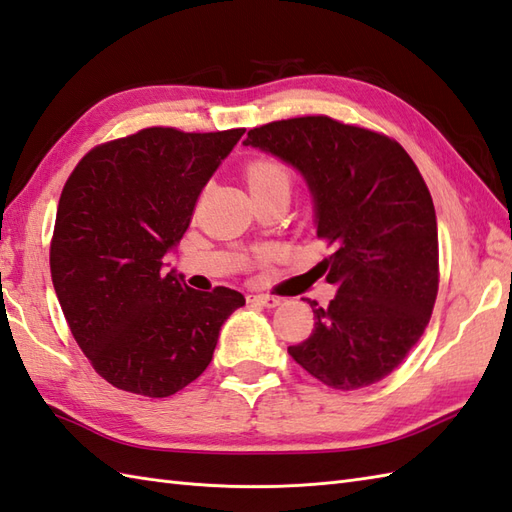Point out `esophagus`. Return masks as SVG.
<instances>
[{
	"label": "esophagus",
	"instance_id": "34e87169",
	"mask_svg": "<svg viewBox=\"0 0 512 512\" xmlns=\"http://www.w3.org/2000/svg\"><path fill=\"white\" fill-rule=\"evenodd\" d=\"M249 302H254V304H260V306H265V309H276V306L280 304V300L278 298H274V295H265V293H256V295H249L247 298Z\"/></svg>",
	"mask_w": 512,
	"mask_h": 512
}]
</instances>
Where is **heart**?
<instances>
[{
	"label": "heart",
	"instance_id": "b5f03b06",
	"mask_svg": "<svg viewBox=\"0 0 512 512\" xmlns=\"http://www.w3.org/2000/svg\"><path fill=\"white\" fill-rule=\"evenodd\" d=\"M245 179H247L249 190L267 188V186H276V184L289 186L287 170L282 168L278 162H271V160H258V162L249 164L245 170Z\"/></svg>",
	"mask_w": 512,
	"mask_h": 512
}]
</instances>
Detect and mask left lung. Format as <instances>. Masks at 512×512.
<instances>
[{
	"label": "left lung",
	"instance_id": "8db88e82",
	"mask_svg": "<svg viewBox=\"0 0 512 512\" xmlns=\"http://www.w3.org/2000/svg\"><path fill=\"white\" fill-rule=\"evenodd\" d=\"M245 146L302 175L337 293L289 355L328 388L357 390L399 366L429 324L438 293V225L429 190L399 142L326 116L265 124Z\"/></svg>",
	"mask_w": 512,
	"mask_h": 512
}]
</instances>
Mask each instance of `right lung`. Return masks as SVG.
<instances>
[{"mask_svg":"<svg viewBox=\"0 0 512 512\" xmlns=\"http://www.w3.org/2000/svg\"><path fill=\"white\" fill-rule=\"evenodd\" d=\"M245 129H142L89 151L56 208L50 271L76 344L102 379L162 399L208 368L243 293L190 289L166 254Z\"/></svg>","mask_w":512,"mask_h":512,"instance_id":"1","label":"right lung"}]
</instances>
